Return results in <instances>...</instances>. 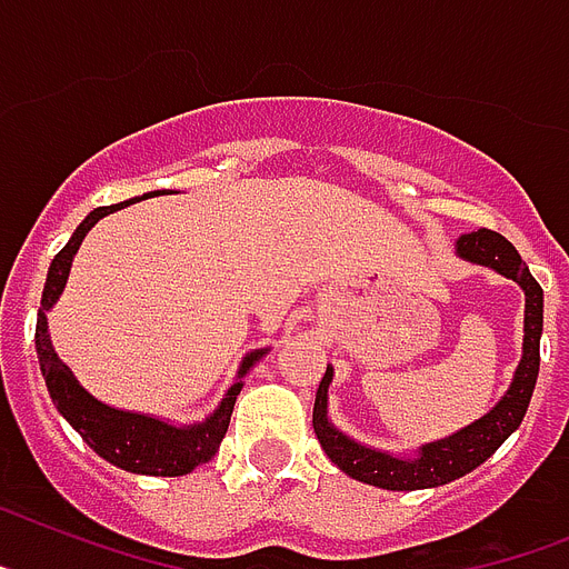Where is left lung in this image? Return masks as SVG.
<instances>
[{"mask_svg": "<svg viewBox=\"0 0 569 569\" xmlns=\"http://www.w3.org/2000/svg\"><path fill=\"white\" fill-rule=\"evenodd\" d=\"M457 252L473 264L495 267L497 273L506 279L518 281L527 293V319H523V360H520L509 392L495 410L465 427L459 433L442 442L425 445L416 459H398L389 453H378L372 448L351 442L349 436H342L337 427L328 425L326 403H328V383H331V366L326 369V378L317 389L313 401V433L319 445L328 453V459L346 471L349 477L369 486L389 488V491H416V488H436L450 480H459L477 465L486 462L500 445L509 439L520 427L527 407L532 401L535 380H538V366H541V331H543V290L523 264L518 250L506 241L503 234L491 229H477V232L462 234L457 241Z\"/></svg>", "mask_w": 569, "mask_h": 569, "instance_id": "obj_1", "label": "left lung"}]
</instances>
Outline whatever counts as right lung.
Masks as SVG:
<instances>
[{"mask_svg": "<svg viewBox=\"0 0 569 569\" xmlns=\"http://www.w3.org/2000/svg\"><path fill=\"white\" fill-rule=\"evenodd\" d=\"M150 194H162V191H150ZM144 194V197H150ZM139 200V197H136ZM133 200L119 206H101L92 214H87L81 227L74 229V234L69 238L63 250L54 256L49 267V279H46V288H42V302L40 313H37V358H40V372L46 378V387H49V396L54 401V407L60 410L69 425L81 433L83 442L96 450L98 457H104L107 462L119 465L121 471L130 473H150V477H182V473H191L200 462L214 457V450L220 448L223 436H227L229 416H232L234 396L241 392V380L232 383V389L227 392V398L220 401V407L214 410L209 421L194 427H171L166 421L150 419V416H136V412L112 410L107 403L96 401L89 396L87 389L74 380V375L60 363V358L51 349L49 340V322H46V311H49L54 299L63 293L66 276H69V267H72V258L81 247V241L87 238V232L96 227L98 220L110 214L116 209H124ZM264 351H252L250 358L243 360L241 372L247 375L252 363L261 358Z\"/></svg>", "mask_w": 569, "mask_h": 569, "instance_id": "obj_1", "label": "right lung"}]
</instances>
